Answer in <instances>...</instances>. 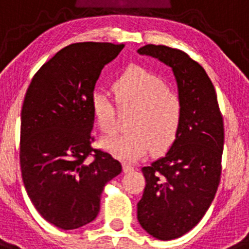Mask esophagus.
<instances>
[{
  "label": "esophagus",
  "mask_w": 249,
  "mask_h": 249,
  "mask_svg": "<svg viewBox=\"0 0 249 249\" xmlns=\"http://www.w3.org/2000/svg\"><path fill=\"white\" fill-rule=\"evenodd\" d=\"M132 171H135V167L129 163H123V172L129 173V172H132Z\"/></svg>",
  "instance_id": "obj_1"
}]
</instances>
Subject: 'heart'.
Listing matches in <instances>:
<instances>
[{
  "label": "heart",
  "mask_w": 249,
  "mask_h": 249,
  "mask_svg": "<svg viewBox=\"0 0 249 249\" xmlns=\"http://www.w3.org/2000/svg\"><path fill=\"white\" fill-rule=\"evenodd\" d=\"M121 105L138 107L132 123L135 131L117 132L102 140L106 151L124 160H140L151 149L166 151L175 143L182 126L183 108L177 94L169 91L166 81L143 67L133 66L113 85ZM91 107L101 131L109 133L116 126L114 100L106 91H94Z\"/></svg>",
  "instance_id": "heart-1"
}]
</instances>
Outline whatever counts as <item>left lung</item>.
Segmentation results:
<instances>
[{"label": "left lung", "mask_w": 249, "mask_h": 249, "mask_svg": "<svg viewBox=\"0 0 249 249\" xmlns=\"http://www.w3.org/2000/svg\"><path fill=\"white\" fill-rule=\"evenodd\" d=\"M171 67L183 118L163 157L143 167L146 187L137 203L141 227L160 241L190 232L206 214L221 179L223 118L210 77L183 51L146 45L137 51Z\"/></svg>", "instance_id": "1"}]
</instances>
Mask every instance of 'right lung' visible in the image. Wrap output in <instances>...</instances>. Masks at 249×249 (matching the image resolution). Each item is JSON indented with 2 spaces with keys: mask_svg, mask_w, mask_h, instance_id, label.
Instances as JSON below:
<instances>
[{
  "mask_svg": "<svg viewBox=\"0 0 249 249\" xmlns=\"http://www.w3.org/2000/svg\"><path fill=\"white\" fill-rule=\"evenodd\" d=\"M123 47L108 42L67 46L39 68L26 92L21 112L22 179L39 214L61 230L93 221L103 188L122 172L117 160L91 147V97L103 67Z\"/></svg>",
  "mask_w": 249,
  "mask_h": 249,
  "instance_id": "1",
  "label": "right lung"
}]
</instances>
